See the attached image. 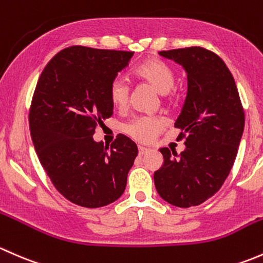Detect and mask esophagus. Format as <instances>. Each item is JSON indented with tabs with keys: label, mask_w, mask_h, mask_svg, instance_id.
Instances as JSON below:
<instances>
[{
	"label": "esophagus",
	"mask_w": 263,
	"mask_h": 263,
	"mask_svg": "<svg viewBox=\"0 0 263 263\" xmlns=\"http://www.w3.org/2000/svg\"><path fill=\"white\" fill-rule=\"evenodd\" d=\"M149 149L148 148H144V147H139L138 148V153H139V156H143V154H147Z\"/></svg>",
	"instance_id": "obj_1"
}]
</instances>
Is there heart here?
Instances as JSON below:
<instances>
[{
    "instance_id": "heart-1",
    "label": "heart",
    "mask_w": 263,
    "mask_h": 263,
    "mask_svg": "<svg viewBox=\"0 0 263 263\" xmlns=\"http://www.w3.org/2000/svg\"><path fill=\"white\" fill-rule=\"evenodd\" d=\"M138 77L145 81L163 100L172 104L176 100L175 71L168 63L162 59H149L135 69ZM130 96V85L123 76L112 78L109 86V97L119 109H125ZM167 119L163 116H138L124 125V132L132 139L139 143H152L167 126Z\"/></svg>"
}]
</instances>
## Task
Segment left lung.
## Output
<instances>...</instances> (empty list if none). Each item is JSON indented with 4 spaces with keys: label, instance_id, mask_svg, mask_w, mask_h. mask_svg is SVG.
<instances>
[{
    "label": "left lung",
    "instance_id": "8db88e82",
    "mask_svg": "<svg viewBox=\"0 0 263 263\" xmlns=\"http://www.w3.org/2000/svg\"><path fill=\"white\" fill-rule=\"evenodd\" d=\"M187 72V96L175 126L186 149L162 148L163 166L154 185L164 201L178 208L202 204L228 177L245 128V110L234 78L223 59L202 47L162 50Z\"/></svg>",
    "mask_w": 263,
    "mask_h": 263
}]
</instances>
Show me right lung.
<instances>
[{
    "label": "right lung",
    "mask_w": 263,
    "mask_h": 263,
    "mask_svg": "<svg viewBox=\"0 0 263 263\" xmlns=\"http://www.w3.org/2000/svg\"><path fill=\"white\" fill-rule=\"evenodd\" d=\"M133 55L73 45L57 53L37 80L29 111L32 143L57 191L80 206H105L125 190L137 144L119 134L106 147L92 135L112 115L110 82Z\"/></svg>",
    "instance_id": "1"
}]
</instances>
